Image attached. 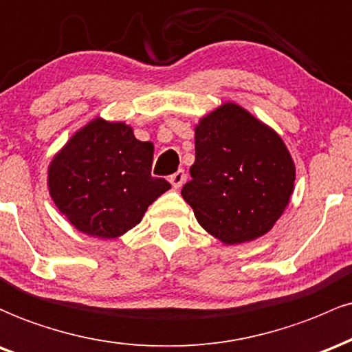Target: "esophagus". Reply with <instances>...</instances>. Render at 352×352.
Listing matches in <instances>:
<instances>
[{
    "label": "esophagus",
    "mask_w": 352,
    "mask_h": 352,
    "mask_svg": "<svg viewBox=\"0 0 352 352\" xmlns=\"http://www.w3.org/2000/svg\"><path fill=\"white\" fill-rule=\"evenodd\" d=\"M184 179H186V175H184L183 169H179V171H176L175 175L169 176V183L173 184V188L175 189H179L181 186H183Z\"/></svg>",
    "instance_id": "obj_1"
}]
</instances>
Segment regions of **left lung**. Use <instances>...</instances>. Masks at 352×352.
<instances>
[{"mask_svg": "<svg viewBox=\"0 0 352 352\" xmlns=\"http://www.w3.org/2000/svg\"><path fill=\"white\" fill-rule=\"evenodd\" d=\"M191 181L181 189L197 223L226 244L266 234L289 203L294 164L283 140L238 104L201 120Z\"/></svg>", "mask_w": 352, "mask_h": 352, "instance_id": "8db88e82", "label": "left lung"}]
</instances>
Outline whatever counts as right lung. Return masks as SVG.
<instances>
[{"instance_id":"add662e5","label":"right lung","mask_w":352,"mask_h":352,"mask_svg":"<svg viewBox=\"0 0 352 352\" xmlns=\"http://www.w3.org/2000/svg\"><path fill=\"white\" fill-rule=\"evenodd\" d=\"M153 144L124 123L94 120L51 161L50 195L78 231L118 238L143 219L149 204L171 188L151 176Z\"/></svg>"}]
</instances>
